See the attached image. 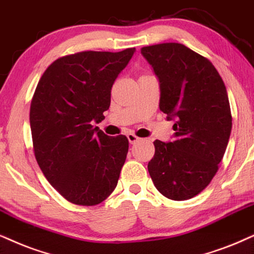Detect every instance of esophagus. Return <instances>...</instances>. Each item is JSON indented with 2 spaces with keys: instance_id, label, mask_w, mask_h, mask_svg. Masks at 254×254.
Instances as JSON below:
<instances>
[{
  "instance_id": "34e87169",
  "label": "esophagus",
  "mask_w": 254,
  "mask_h": 254,
  "mask_svg": "<svg viewBox=\"0 0 254 254\" xmlns=\"http://www.w3.org/2000/svg\"><path fill=\"white\" fill-rule=\"evenodd\" d=\"M127 139H129V142L131 144H134L136 142H138V140H139V137H137L134 133L130 132V133H127Z\"/></svg>"
}]
</instances>
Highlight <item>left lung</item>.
<instances>
[{"instance_id":"left-lung-1","label":"left lung","mask_w":254,"mask_h":254,"mask_svg":"<svg viewBox=\"0 0 254 254\" xmlns=\"http://www.w3.org/2000/svg\"><path fill=\"white\" fill-rule=\"evenodd\" d=\"M160 83L159 108L173 124V140H155L147 164L153 184L172 200H188L210 184L232 129L229 96L206 57L181 43L143 47Z\"/></svg>"}]
</instances>
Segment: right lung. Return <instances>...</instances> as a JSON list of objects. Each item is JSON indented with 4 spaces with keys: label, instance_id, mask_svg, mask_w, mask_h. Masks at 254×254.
Returning <instances> with one entry per match:
<instances>
[{
    "label": "right lung",
    "instance_id": "obj_1",
    "mask_svg": "<svg viewBox=\"0 0 254 254\" xmlns=\"http://www.w3.org/2000/svg\"><path fill=\"white\" fill-rule=\"evenodd\" d=\"M134 53L82 51L48 66L30 104L33 149L44 177L66 200L92 206L116 188L129 150L127 138L109 137L101 122L111 88Z\"/></svg>",
    "mask_w": 254,
    "mask_h": 254
}]
</instances>
